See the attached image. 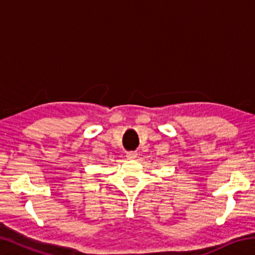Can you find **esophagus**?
<instances>
[{
	"label": "esophagus",
	"mask_w": 255,
	"mask_h": 255,
	"mask_svg": "<svg viewBox=\"0 0 255 255\" xmlns=\"http://www.w3.org/2000/svg\"><path fill=\"white\" fill-rule=\"evenodd\" d=\"M136 156H137V153H136V152H128V153H127V157H128L129 159L135 158Z\"/></svg>",
	"instance_id": "34e87169"
}]
</instances>
